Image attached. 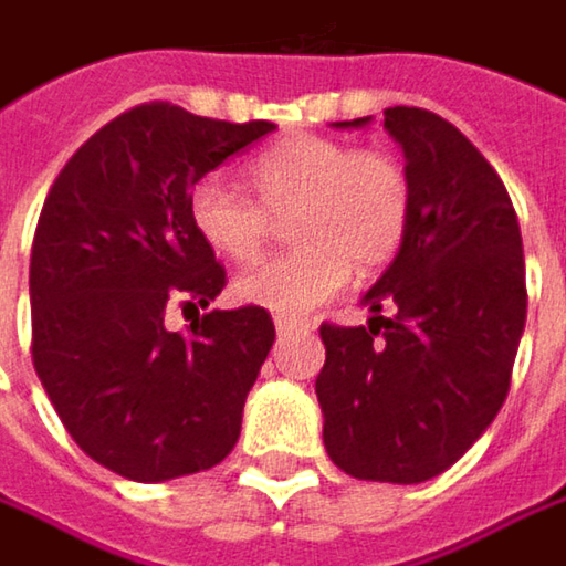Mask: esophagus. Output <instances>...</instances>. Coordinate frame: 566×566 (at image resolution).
<instances>
[{
  "label": "esophagus",
  "instance_id": "1",
  "mask_svg": "<svg viewBox=\"0 0 566 566\" xmlns=\"http://www.w3.org/2000/svg\"><path fill=\"white\" fill-rule=\"evenodd\" d=\"M305 328L303 322H296V318H283V315H276V335L280 338H286V335H293V332H300Z\"/></svg>",
  "mask_w": 566,
  "mask_h": 566
}]
</instances>
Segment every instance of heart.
Here are the masks:
<instances>
[{"mask_svg":"<svg viewBox=\"0 0 566 566\" xmlns=\"http://www.w3.org/2000/svg\"><path fill=\"white\" fill-rule=\"evenodd\" d=\"M258 199L209 174L189 189V222L224 261L261 254L273 219L296 244L234 280L241 303L273 315H303L335 296L347 276H370L392 261L412 222V180L386 150L296 135L248 164Z\"/></svg>","mask_w":566,"mask_h":566,"instance_id":"obj_1","label":"heart"}]
</instances>
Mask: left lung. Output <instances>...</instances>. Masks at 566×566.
Here are the masks:
<instances>
[{"label":"left lung","instance_id":"1","mask_svg":"<svg viewBox=\"0 0 566 566\" xmlns=\"http://www.w3.org/2000/svg\"><path fill=\"white\" fill-rule=\"evenodd\" d=\"M384 128L406 154L412 222L360 300L374 312L367 328H318L315 396L325 451L344 473L424 483L464 458L503 409L528 308L522 231L500 174L451 122L396 105Z\"/></svg>","mask_w":566,"mask_h":566}]
</instances>
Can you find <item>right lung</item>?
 <instances>
[{
    "label": "right lung",
    "instance_id": "add662e5",
    "mask_svg": "<svg viewBox=\"0 0 566 566\" xmlns=\"http://www.w3.org/2000/svg\"><path fill=\"white\" fill-rule=\"evenodd\" d=\"M273 122L135 105L54 180L31 244V360L70 438L112 473L164 483L224 461L273 347L266 308H212L167 332L170 303L206 305L224 266L189 222V189Z\"/></svg>",
    "mask_w": 566,
    "mask_h": 566
}]
</instances>
